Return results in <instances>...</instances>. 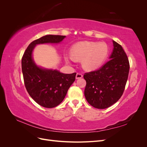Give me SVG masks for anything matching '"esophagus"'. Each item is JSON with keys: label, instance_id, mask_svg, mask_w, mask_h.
I'll return each mask as SVG.
<instances>
[{"label": "esophagus", "instance_id": "1", "mask_svg": "<svg viewBox=\"0 0 147 147\" xmlns=\"http://www.w3.org/2000/svg\"><path fill=\"white\" fill-rule=\"evenodd\" d=\"M83 77V75L81 73H77L76 75V78L78 79V78H81Z\"/></svg>", "mask_w": 147, "mask_h": 147}]
</instances>
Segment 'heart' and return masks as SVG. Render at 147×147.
<instances>
[{
  "mask_svg": "<svg viewBox=\"0 0 147 147\" xmlns=\"http://www.w3.org/2000/svg\"><path fill=\"white\" fill-rule=\"evenodd\" d=\"M71 56L66 59L74 61L82 59L83 67L95 70L100 67L107 58L109 48L105 43L81 42L75 43L70 49Z\"/></svg>",
  "mask_w": 147,
  "mask_h": 147,
  "instance_id": "b5f03b06",
  "label": "heart"
}]
</instances>
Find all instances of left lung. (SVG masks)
<instances>
[{"label":"left lung","instance_id":"obj_1","mask_svg":"<svg viewBox=\"0 0 147 147\" xmlns=\"http://www.w3.org/2000/svg\"><path fill=\"white\" fill-rule=\"evenodd\" d=\"M109 61L100 69L86 72L84 96L94 108L104 109L114 104L123 94L129 72V62L123 47L113 41Z\"/></svg>","mask_w":147,"mask_h":147}]
</instances>
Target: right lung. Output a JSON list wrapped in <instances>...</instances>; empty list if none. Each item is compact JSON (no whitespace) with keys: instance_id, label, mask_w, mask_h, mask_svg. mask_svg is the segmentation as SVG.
Wrapping results in <instances>:
<instances>
[{"instance_id":"right-lung-1","label":"right lung","mask_w":147,"mask_h":147,"mask_svg":"<svg viewBox=\"0 0 147 147\" xmlns=\"http://www.w3.org/2000/svg\"><path fill=\"white\" fill-rule=\"evenodd\" d=\"M63 35H47L31 42L21 59L24 85L30 96L38 104L45 108H53L60 104L69 88L75 80L76 73L65 74L57 70L43 69L32 59L33 49L37 44L59 43Z\"/></svg>"}]
</instances>
